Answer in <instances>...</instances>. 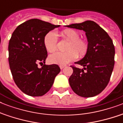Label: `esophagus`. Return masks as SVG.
Here are the masks:
<instances>
[{
  "instance_id": "1",
  "label": "esophagus",
  "mask_w": 123,
  "mask_h": 123,
  "mask_svg": "<svg viewBox=\"0 0 123 123\" xmlns=\"http://www.w3.org/2000/svg\"><path fill=\"white\" fill-rule=\"evenodd\" d=\"M66 66L65 65H60V68L61 69H62L64 68Z\"/></svg>"
}]
</instances>
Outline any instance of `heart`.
<instances>
[{
	"instance_id": "obj_1",
	"label": "heart",
	"mask_w": 123,
	"mask_h": 123,
	"mask_svg": "<svg viewBox=\"0 0 123 123\" xmlns=\"http://www.w3.org/2000/svg\"><path fill=\"white\" fill-rule=\"evenodd\" d=\"M64 39L68 41L66 52H57L50 55L48 61L52 64L64 65L77 59L78 54L80 58L86 55L89 51V43L86 40L80 38V34L73 29H66L61 32ZM57 37L56 34L50 31L44 36L43 44L46 51L54 53L57 49Z\"/></svg>"
}]
</instances>
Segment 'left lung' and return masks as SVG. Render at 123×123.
<instances>
[{
    "instance_id": "obj_1",
    "label": "left lung",
    "mask_w": 123,
    "mask_h": 123,
    "mask_svg": "<svg viewBox=\"0 0 123 123\" xmlns=\"http://www.w3.org/2000/svg\"><path fill=\"white\" fill-rule=\"evenodd\" d=\"M67 27L84 31L89 43L87 54L75 62L84 69L71 66L73 72L69 79V85L73 91L82 97L98 95L109 84L114 66L112 40L107 32L93 21L87 20Z\"/></svg>"
}]
</instances>
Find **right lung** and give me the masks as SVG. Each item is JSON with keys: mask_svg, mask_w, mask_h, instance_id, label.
<instances>
[{"mask_svg": "<svg viewBox=\"0 0 123 123\" xmlns=\"http://www.w3.org/2000/svg\"><path fill=\"white\" fill-rule=\"evenodd\" d=\"M59 26L31 19L12 32L8 46L9 64L15 84L27 95L45 94L61 71L57 64H44L48 54L43 44L44 36ZM38 63L43 66L39 68Z\"/></svg>", "mask_w": 123, "mask_h": 123, "instance_id": "obj_1", "label": "right lung"}]
</instances>
